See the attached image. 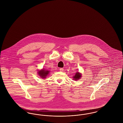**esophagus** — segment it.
<instances>
[{
    "label": "esophagus",
    "instance_id": "esophagus-1",
    "mask_svg": "<svg viewBox=\"0 0 123 123\" xmlns=\"http://www.w3.org/2000/svg\"><path fill=\"white\" fill-rule=\"evenodd\" d=\"M59 70L60 71H61V72H63V71H64V69L63 68H60V69H59Z\"/></svg>",
    "mask_w": 123,
    "mask_h": 123
}]
</instances>
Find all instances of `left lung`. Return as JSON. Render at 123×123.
I'll list each match as a JSON object with an SVG mask.
<instances>
[{
	"label": "left lung",
	"mask_w": 123,
	"mask_h": 123,
	"mask_svg": "<svg viewBox=\"0 0 123 123\" xmlns=\"http://www.w3.org/2000/svg\"><path fill=\"white\" fill-rule=\"evenodd\" d=\"M81 76H82L81 73H80L79 72H76V74L75 75V76L73 77V79H74L75 81H76V80L79 79L81 77Z\"/></svg>",
	"instance_id": "obj_1"
}]
</instances>
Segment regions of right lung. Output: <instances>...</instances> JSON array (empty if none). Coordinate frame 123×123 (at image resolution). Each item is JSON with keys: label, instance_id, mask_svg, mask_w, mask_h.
I'll return each instance as SVG.
<instances>
[{"label": "right lung", "instance_id": "1", "mask_svg": "<svg viewBox=\"0 0 123 123\" xmlns=\"http://www.w3.org/2000/svg\"><path fill=\"white\" fill-rule=\"evenodd\" d=\"M50 71L48 70H45L44 69L41 70H38V74L39 76H41V77L42 78H46L48 74L49 73Z\"/></svg>", "mask_w": 123, "mask_h": 123}]
</instances>
